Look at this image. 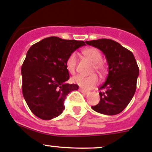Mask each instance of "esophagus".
<instances>
[{
	"instance_id": "esophagus-1",
	"label": "esophagus",
	"mask_w": 152,
	"mask_h": 152,
	"mask_svg": "<svg viewBox=\"0 0 152 152\" xmlns=\"http://www.w3.org/2000/svg\"><path fill=\"white\" fill-rule=\"evenodd\" d=\"M79 91L82 92V93H84V94H85V95L88 94V93H89V91H87V90H83V89H79Z\"/></svg>"
}]
</instances>
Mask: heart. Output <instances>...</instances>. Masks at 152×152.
<instances>
[{
	"label": "heart",
	"mask_w": 152,
	"mask_h": 152,
	"mask_svg": "<svg viewBox=\"0 0 152 152\" xmlns=\"http://www.w3.org/2000/svg\"><path fill=\"white\" fill-rule=\"evenodd\" d=\"M82 53L88 60L93 63V69L97 71L98 73H102L104 70V66L102 62V53L98 49L95 48H88L82 50ZM76 65H77V56L76 53H71L67 57L66 61V65L67 70L70 73H74L76 71ZM73 82L78 85L82 88L85 90H90L95 87L99 82V79L95 74L90 76H84V75H78L73 78Z\"/></svg>",
	"instance_id": "1"
}]
</instances>
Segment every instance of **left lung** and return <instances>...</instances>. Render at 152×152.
<instances>
[{"instance_id":"1","label":"left lung","mask_w":152,"mask_h":152,"mask_svg":"<svg viewBox=\"0 0 152 152\" xmlns=\"http://www.w3.org/2000/svg\"><path fill=\"white\" fill-rule=\"evenodd\" d=\"M89 45L103 52L108 64L109 73L99 87L100 102L91 108L97 113L115 115L121 113L134 96L139 67L134 55L118 42L110 39L86 41Z\"/></svg>"}]
</instances>
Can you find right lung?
<instances>
[{"label": "right lung", "mask_w": 152, "mask_h": 152, "mask_svg": "<svg viewBox=\"0 0 152 152\" xmlns=\"http://www.w3.org/2000/svg\"><path fill=\"white\" fill-rule=\"evenodd\" d=\"M85 45L84 41L45 38L29 48L21 67L22 91L34 115L50 120L62 114L67 94L79 86L67 83L69 55Z\"/></svg>", "instance_id": "1"}]
</instances>
